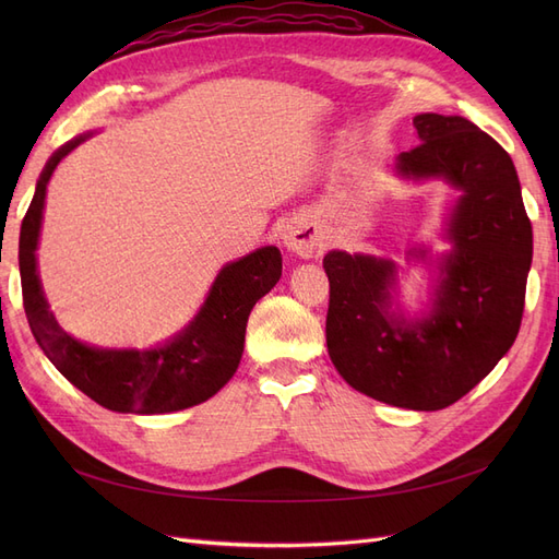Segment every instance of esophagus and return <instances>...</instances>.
I'll use <instances>...</instances> for the list:
<instances>
[{
	"label": "esophagus",
	"mask_w": 559,
	"mask_h": 559,
	"mask_svg": "<svg viewBox=\"0 0 559 559\" xmlns=\"http://www.w3.org/2000/svg\"><path fill=\"white\" fill-rule=\"evenodd\" d=\"M282 242H284L286 249L298 253V257L310 259L312 253L317 251L319 233H317V228L310 222H306V218H296V222H292L289 226L284 228Z\"/></svg>",
	"instance_id": "esophagus-1"
}]
</instances>
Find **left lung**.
<instances>
[{
  "mask_svg": "<svg viewBox=\"0 0 559 559\" xmlns=\"http://www.w3.org/2000/svg\"><path fill=\"white\" fill-rule=\"evenodd\" d=\"M419 144L396 156L401 179H443L460 193L445 218L450 251L425 314L399 308L394 261L329 251V357L357 392L408 411L468 394L515 343L532 265V224L511 156L462 116L417 114ZM408 259L429 261L413 247Z\"/></svg>",
  "mask_w": 559,
  "mask_h": 559,
  "instance_id": "left-lung-1",
  "label": "left lung"
}]
</instances>
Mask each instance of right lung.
<instances>
[{
	"instance_id": "obj_1",
	"label": "right lung",
	"mask_w": 559,
	"mask_h": 559,
	"mask_svg": "<svg viewBox=\"0 0 559 559\" xmlns=\"http://www.w3.org/2000/svg\"><path fill=\"white\" fill-rule=\"evenodd\" d=\"M93 138L83 132L48 158L35 198L21 226L23 306L32 335L60 373L83 394L114 413L163 415L212 399L240 366L251 308L282 277L277 247H261L218 270L202 308L165 345L151 349L97 347L67 333L48 310L39 273L37 245L44 218L46 186L58 163Z\"/></svg>"
}]
</instances>
